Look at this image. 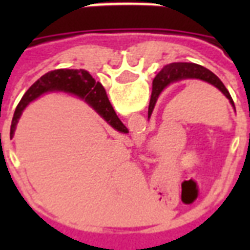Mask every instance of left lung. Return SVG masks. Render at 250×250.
<instances>
[{"label":"left lung","mask_w":250,"mask_h":250,"mask_svg":"<svg viewBox=\"0 0 250 250\" xmlns=\"http://www.w3.org/2000/svg\"><path fill=\"white\" fill-rule=\"evenodd\" d=\"M184 79H199V80H204V82L214 85L225 95L226 98L229 99L230 104L234 107L233 99H231L229 91L224 85V83L221 82L220 79L215 76L213 72L209 71L208 68L194 64V62H173V64H168V65L165 66L152 82L151 99H150V105H148V118H150L152 109H154V105L157 103L158 96L161 95L163 89L170 85L171 83L179 82Z\"/></svg>","instance_id":"left-lung-1"}]
</instances>
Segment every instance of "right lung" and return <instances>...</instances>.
Wrapping results in <instances>:
<instances>
[{"label": "right lung", "instance_id": "1", "mask_svg": "<svg viewBox=\"0 0 250 250\" xmlns=\"http://www.w3.org/2000/svg\"><path fill=\"white\" fill-rule=\"evenodd\" d=\"M49 91H64L73 93L79 98L85 99V102L92 105L99 114L107 120L108 125H112L119 132H127L125 125L120 122L118 115L115 114L112 105L109 103L107 93L103 85L96 82L87 71L84 69H56L41 76L32 87L25 92L21 102L14 111L12 125H10V136H13L16 125L19 122L21 112L28 104L39 98L40 95Z\"/></svg>", "mask_w": 250, "mask_h": 250}]
</instances>
